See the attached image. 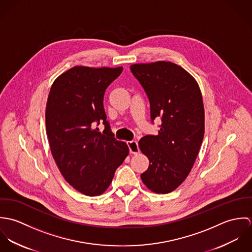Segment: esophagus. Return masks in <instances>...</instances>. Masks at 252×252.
<instances>
[{"mask_svg": "<svg viewBox=\"0 0 252 252\" xmlns=\"http://www.w3.org/2000/svg\"><path fill=\"white\" fill-rule=\"evenodd\" d=\"M127 144L129 146V149H130V152L132 154H138L139 151H140V148H139V145L138 143L136 141H131V142H127Z\"/></svg>", "mask_w": 252, "mask_h": 252, "instance_id": "34e87169", "label": "esophagus"}]
</instances>
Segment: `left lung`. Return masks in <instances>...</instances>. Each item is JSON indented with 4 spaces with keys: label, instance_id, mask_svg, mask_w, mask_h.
<instances>
[{
    "label": "left lung",
    "instance_id": "1",
    "mask_svg": "<svg viewBox=\"0 0 252 252\" xmlns=\"http://www.w3.org/2000/svg\"><path fill=\"white\" fill-rule=\"evenodd\" d=\"M131 71L150 103V118H161L156 136L139 142L149 160L141 175L154 193L167 194L185 180L198 156L205 133L203 97L196 79L172 62L134 64Z\"/></svg>",
    "mask_w": 252,
    "mask_h": 252
}]
</instances>
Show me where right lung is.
I'll list each match as a JSON object with an SVG mask.
<instances>
[{
  "mask_svg": "<svg viewBox=\"0 0 252 252\" xmlns=\"http://www.w3.org/2000/svg\"><path fill=\"white\" fill-rule=\"evenodd\" d=\"M123 70L75 66L52 83L45 109L46 134L52 156L66 181L86 196H99L129 154L116 141L104 108L108 85ZM104 134L94 126L99 120Z\"/></svg>",
  "mask_w": 252,
  "mask_h": 252,
  "instance_id": "obj_1",
  "label": "right lung"
}]
</instances>
